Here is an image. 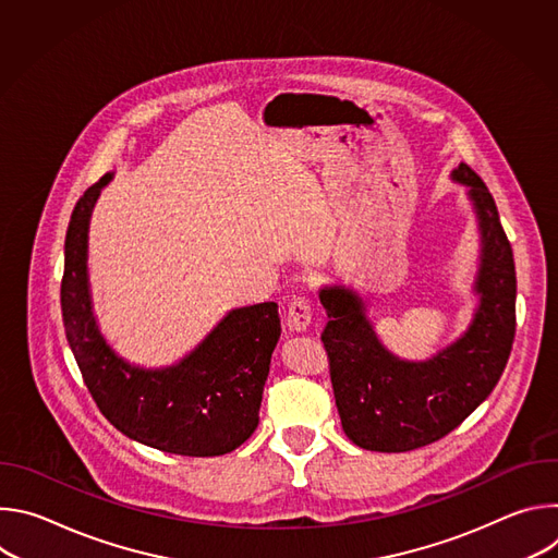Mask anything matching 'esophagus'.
<instances>
[{
    "label": "esophagus",
    "instance_id": "esophagus-1",
    "mask_svg": "<svg viewBox=\"0 0 558 558\" xmlns=\"http://www.w3.org/2000/svg\"><path fill=\"white\" fill-rule=\"evenodd\" d=\"M311 317H313V311H311V302L306 298H295L289 308H287V327L289 331L293 333H304L311 325Z\"/></svg>",
    "mask_w": 558,
    "mask_h": 558
}]
</instances>
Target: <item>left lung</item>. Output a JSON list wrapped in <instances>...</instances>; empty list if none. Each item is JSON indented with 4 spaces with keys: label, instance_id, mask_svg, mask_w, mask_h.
<instances>
[{
    "label": "left lung",
    "instance_id": "obj_1",
    "mask_svg": "<svg viewBox=\"0 0 558 558\" xmlns=\"http://www.w3.org/2000/svg\"><path fill=\"white\" fill-rule=\"evenodd\" d=\"M450 179L468 187L482 245L480 304L461 338L424 362L404 360L377 338L353 289H320L336 407L347 437L364 450L407 452L454 430L493 392L512 351L517 274L495 198L465 163Z\"/></svg>",
    "mask_w": 558,
    "mask_h": 558
}]
</instances>
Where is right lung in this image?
Listing matches in <instances>:
<instances>
[{"mask_svg": "<svg viewBox=\"0 0 558 558\" xmlns=\"http://www.w3.org/2000/svg\"><path fill=\"white\" fill-rule=\"evenodd\" d=\"M106 174L74 205L65 233L61 313L65 338L106 420L149 448L216 457L245 444L258 426L263 388L280 338L276 302L231 308L183 360L143 368L101 336L88 282V229Z\"/></svg>", "mask_w": 558, "mask_h": 558, "instance_id": "add662e5", "label": "right lung"}]
</instances>
